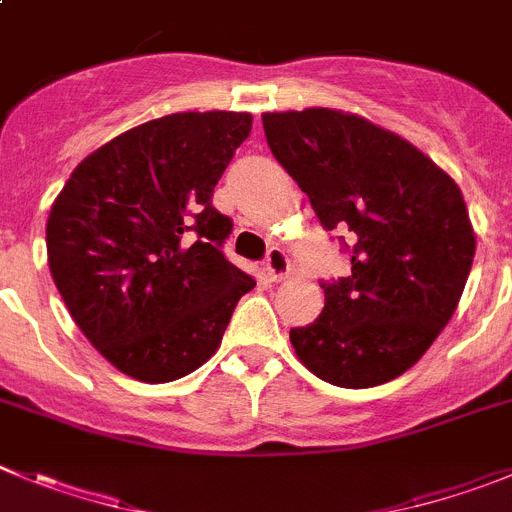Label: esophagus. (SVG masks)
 Here are the masks:
<instances>
[{"mask_svg": "<svg viewBox=\"0 0 512 512\" xmlns=\"http://www.w3.org/2000/svg\"><path fill=\"white\" fill-rule=\"evenodd\" d=\"M266 271H269L271 281L287 279L289 271H292L287 253L281 251V248H269V253H266Z\"/></svg>", "mask_w": 512, "mask_h": 512, "instance_id": "1", "label": "esophagus"}]
</instances>
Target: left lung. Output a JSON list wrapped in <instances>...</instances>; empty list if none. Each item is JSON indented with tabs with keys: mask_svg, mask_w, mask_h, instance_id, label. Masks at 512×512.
Returning a JSON list of instances; mask_svg holds the SVG:
<instances>
[{
	"mask_svg": "<svg viewBox=\"0 0 512 512\" xmlns=\"http://www.w3.org/2000/svg\"><path fill=\"white\" fill-rule=\"evenodd\" d=\"M266 142L327 231L355 233L350 276L289 332L304 368L340 388L393 381L452 320L477 238L457 182L403 137L337 109L264 114Z\"/></svg>",
	"mask_w": 512,
	"mask_h": 512,
	"instance_id": "obj_1",
	"label": "left lung"
}]
</instances>
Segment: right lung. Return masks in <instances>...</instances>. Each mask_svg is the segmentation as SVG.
I'll return each instance as SVG.
<instances>
[{"label":"right lung","mask_w":512,"mask_h":512,"mask_svg":"<svg viewBox=\"0 0 512 512\" xmlns=\"http://www.w3.org/2000/svg\"><path fill=\"white\" fill-rule=\"evenodd\" d=\"M243 111H185L124 131L73 170L48 218V264L75 325L116 370L170 383L220 348L253 276L220 246L213 190L251 134Z\"/></svg>","instance_id":"add662e5"}]
</instances>
